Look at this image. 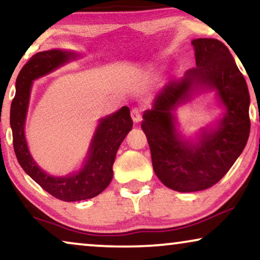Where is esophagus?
I'll return each instance as SVG.
<instances>
[{"label":"esophagus","mask_w":260,"mask_h":260,"mask_svg":"<svg viewBox=\"0 0 260 260\" xmlns=\"http://www.w3.org/2000/svg\"><path fill=\"white\" fill-rule=\"evenodd\" d=\"M141 115H143V112H141L140 108H133L132 110H131V116H132V119L134 122H140L141 121Z\"/></svg>","instance_id":"esophagus-1"}]
</instances>
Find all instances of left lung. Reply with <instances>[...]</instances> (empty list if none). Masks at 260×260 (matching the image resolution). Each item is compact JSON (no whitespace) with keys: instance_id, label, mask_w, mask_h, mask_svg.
Listing matches in <instances>:
<instances>
[{"instance_id":"left-lung-1","label":"left lung","mask_w":260,"mask_h":260,"mask_svg":"<svg viewBox=\"0 0 260 260\" xmlns=\"http://www.w3.org/2000/svg\"><path fill=\"white\" fill-rule=\"evenodd\" d=\"M196 67L181 81H170L159 92L153 109L143 116L144 133L153 170L164 185L181 192L208 189L232 168L250 136V94L246 81L226 45L217 39H195ZM193 85L215 88L226 107L219 127L195 147L180 139L171 112L189 97Z\"/></svg>"}]
</instances>
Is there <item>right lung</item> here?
<instances>
[{
	"instance_id": "add662e5",
	"label": "right lung",
	"mask_w": 260,
	"mask_h": 260,
	"mask_svg": "<svg viewBox=\"0 0 260 260\" xmlns=\"http://www.w3.org/2000/svg\"><path fill=\"white\" fill-rule=\"evenodd\" d=\"M71 57L75 55L61 50L44 51L34 54L19 72L16 92L10 106V127L17 161L41 188L65 202L92 199L109 185L113 178L116 152L133 126L129 108L122 107L119 112L101 120L90 147L89 157L81 171L68 177H52L40 170L30 157L23 132L30 86L34 79L53 71Z\"/></svg>"
}]
</instances>
